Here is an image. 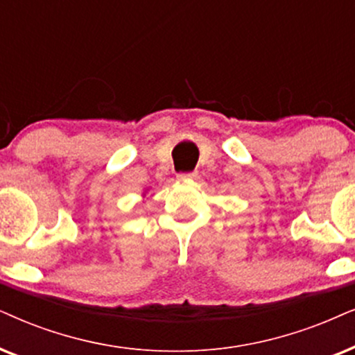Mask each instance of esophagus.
I'll use <instances>...</instances> for the list:
<instances>
[{"label":"esophagus","mask_w":355,"mask_h":355,"mask_svg":"<svg viewBox=\"0 0 355 355\" xmlns=\"http://www.w3.org/2000/svg\"><path fill=\"white\" fill-rule=\"evenodd\" d=\"M178 178H180V180H193V178H196V172L178 173Z\"/></svg>","instance_id":"esophagus-1"}]
</instances>
